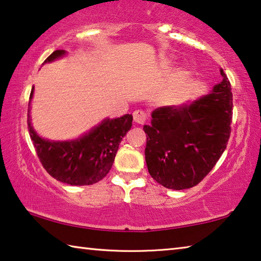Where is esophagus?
I'll return each mask as SVG.
<instances>
[{
    "label": "esophagus",
    "instance_id": "34e87169",
    "mask_svg": "<svg viewBox=\"0 0 261 261\" xmlns=\"http://www.w3.org/2000/svg\"><path fill=\"white\" fill-rule=\"evenodd\" d=\"M134 120L138 124H144L147 120V114L143 109H137L134 112Z\"/></svg>",
    "mask_w": 261,
    "mask_h": 261
}]
</instances>
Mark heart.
Masks as SVG:
<instances>
[{
	"mask_svg": "<svg viewBox=\"0 0 261 261\" xmlns=\"http://www.w3.org/2000/svg\"><path fill=\"white\" fill-rule=\"evenodd\" d=\"M179 76H180V77H182V78H184V77H187V76H188V72H187V71H182V72H180V74H179Z\"/></svg>",
	"mask_w": 261,
	"mask_h": 261,
	"instance_id": "b5f03b06",
	"label": "heart"
}]
</instances>
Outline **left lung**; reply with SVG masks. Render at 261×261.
Returning <instances> with one entry per match:
<instances>
[{
    "label": "left lung",
    "instance_id": "8db88e82",
    "mask_svg": "<svg viewBox=\"0 0 261 261\" xmlns=\"http://www.w3.org/2000/svg\"><path fill=\"white\" fill-rule=\"evenodd\" d=\"M223 81L213 91L189 106L158 108L147 136L145 160L148 173L167 189L196 187L213 169L230 137L232 93L223 70Z\"/></svg>",
    "mask_w": 261,
    "mask_h": 261
}]
</instances>
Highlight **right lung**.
<instances>
[{"label":"right lung","mask_w":261,"mask_h":261,"mask_svg":"<svg viewBox=\"0 0 261 261\" xmlns=\"http://www.w3.org/2000/svg\"><path fill=\"white\" fill-rule=\"evenodd\" d=\"M55 50L43 63L64 55ZM33 95L31 91L30 99ZM30 137L43 168L51 177L70 185L98 183L112 168L123 137L132 126V115L105 120L82 138L72 141H49L39 137L28 120Z\"/></svg>","instance_id":"1"}]
</instances>
